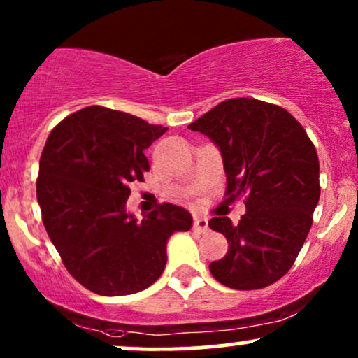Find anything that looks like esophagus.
<instances>
[{
	"label": "esophagus",
	"instance_id": "obj_1",
	"mask_svg": "<svg viewBox=\"0 0 358 358\" xmlns=\"http://www.w3.org/2000/svg\"><path fill=\"white\" fill-rule=\"evenodd\" d=\"M194 231L199 234H206L209 231V221L206 217H195L194 219Z\"/></svg>",
	"mask_w": 358,
	"mask_h": 358
}]
</instances>
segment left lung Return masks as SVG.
I'll list each match as a JSON object with an SVG mask.
<instances>
[{"label": "left lung", "mask_w": 358, "mask_h": 358, "mask_svg": "<svg viewBox=\"0 0 358 358\" xmlns=\"http://www.w3.org/2000/svg\"><path fill=\"white\" fill-rule=\"evenodd\" d=\"M221 149L226 197L245 199L238 226L212 217L229 248L212 277L236 290L268 287L289 272L313 226L320 200V161L304 127L285 108L231 98L188 125Z\"/></svg>", "instance_id": "obj_1"}]
</instances>
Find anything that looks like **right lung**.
<instances>
[{
    "label": "right lung",
    "instance_id": "add662e5",
    "mask_svg": "<svg viewBox=\"0 0 358 358\" xmlns=\"http://www.w3.org/2000/svg\"><path fill=\"white\" fill-rule=\"evenodd\" d=\"M166 127L100 105L62 119L38 163L37 200L66 270L100 296L148 289L166 265V241L188 231L183 207L161 203L137 221L125 212L131 183L149 171L144 149Z\"/></svg>",
    "mask_w": 358,
    "mask_h": 358
}]
</instances>
